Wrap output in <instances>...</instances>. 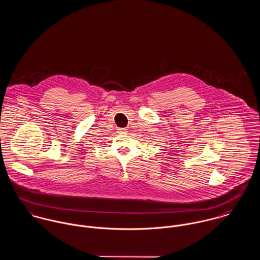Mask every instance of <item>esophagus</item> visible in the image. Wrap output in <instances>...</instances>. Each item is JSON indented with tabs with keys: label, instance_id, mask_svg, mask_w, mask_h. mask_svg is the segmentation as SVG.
Segmentation results:
<instances>
[{
	"label": "esophagus",
	"instance_id": "1",
	"mask_svg": "<svg viewBox=\"0 0 260 260\" xmlns=\"http://www.w3.org/2000/svg\"><path fill=\"white\" fill-rule=\"evenodd\" d=\"M118 132H119L120 134H126V133H127V129H125V128H120V129H118Z\"/></svg>",
	"mask_w": 260,
	"mask_h": 260
}]
</instances>
